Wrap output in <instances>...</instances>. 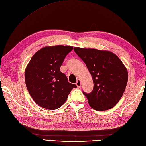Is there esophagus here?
Instances as JSON below:
<instances>
[{"label": "esophagus", "mask_w": 146, "mask_h": 146, "mask_svg": "<svg viewBox=\"0 0 146 146\" xmlns=\"http://www.w3.org/2000/svg\"><path fill=\"white\" fill-rule=\"evenodd\" d=\"M76 85L77 86V87H78V88H81V81H80V80H77L76 83Z\"/></svg>", "instance_id": "34e87169"}]
</instances>
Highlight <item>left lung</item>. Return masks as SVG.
Wrapping results in <instances>:
<instances>
[{"instance_id":"left-lung-1","label":"left lung","mask_w":146,"mask_h":146,"mask_svg":"<svg viewBox=\"0 0 146 146\" xmlns=\"http://www.w3.org/2000/svg\"><path fill=\"white\" fill-rule=\"evenodd\" d=\"M91 74L94 88L86 94L88 103L93 109L104 111L117 104L125 92L128 73L118 56L108 50L74 47Z\"/></svg>"}]
</instances>
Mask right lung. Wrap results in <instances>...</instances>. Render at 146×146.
<instances>
[{
	"mask_svg": "<svg viewBox=\"0 0 146 146\" xmlns=\"http://www.w3.org/2000/svg\"><path fill=\"white\" fill-rule=\"evenodd\" d=\"M72 46L57 45L42 47L33 55L25 71V83L33 100L41 107H60L76 86L70 83L60 70Z\"/></svg>",
	"mask_w": 146,
	"mask_h": 146,
	"instance_id": "obj_1",
	"label": "right lung"
}]
</instances>
